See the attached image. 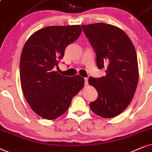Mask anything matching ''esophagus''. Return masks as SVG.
<instances>
[{
  "instance_id": "obj_1",
  "label": "esophagus",
  "mask_w": 152,
  "mask_h": 152,
  "mask_svg": "<svg viewBox=\"0 0 152 152\" xmlns=\"http://www.w3.org/2000/svg\"><path fill=\"white\" fill-rule=\"evenodd\" d=\"M84 80H85V86H87L88 85V78H84Z\"/></svg>"
}]
</instances>
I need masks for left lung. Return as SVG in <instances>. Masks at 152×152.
<instances>
[{
    "instance_id": "obj_1",
    "label": "left lung",
    "mask_w": 152,
    "mask_h": 152,
    "mask_svg": "<svg viewBox=\"0 0 152 152\" xmlns=\"http://www.w3.org/2000/svg\"><path fill=\"white\" fill-rule=\"evenodd\" d=\"M81 26L95 53L97 68L106 69V76L88 79L98 93L90 108L99 116L113 118L127 108L137 88L135 47L127 34L113 25L96 23Z\"/></svg>"
}]
</instances>
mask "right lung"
I'll return each instance as SVG.
<instances>
[{
  "instance_id": "obj_1",
  "label": "right lung",
  "mask_w": 152,
  "mask_h": 152,
  "mask_svg": "<svg viewBox=\"0 0 152 152\" xmlns=\"http://www.w3.org/2000/svg\"><path fill=\"white\" fill-rule=\"evenodd\" d=\"M80 25L47 26L30 36L20 58V81L25 98L34 112L53 120L69 107L84 86L81 76H62L55 68L66 46L77 40Z\"/></svg>"
}]
</instances>
